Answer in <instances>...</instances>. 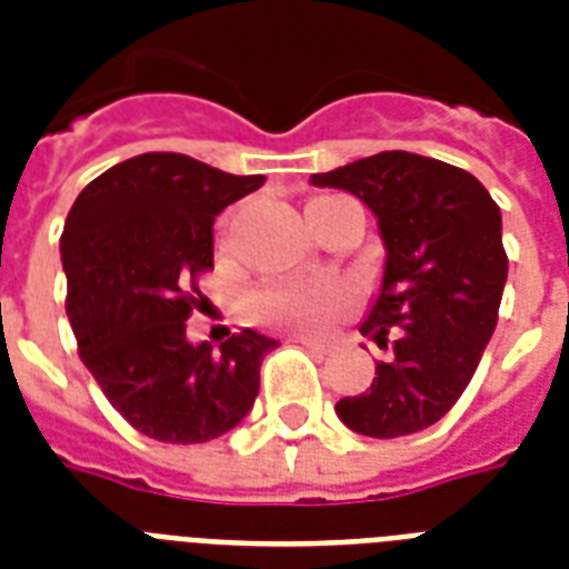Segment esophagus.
<instances>
[{"mask_svg": "<svg viewBox=\"0 0 569 569\" xmlns=\"http://www.w3.org/2000/svg\"><path fill=\"white\" fill-rule=\"evenodd\" d=\"M301 346L316 351V355H328L330 348H333V342H328V339H301Z\"/></svg>", "mask_w": 569, "mask_h": 569, "instance_id": "1", "label": "esophagus"}]
</instances>
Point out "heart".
I'll list each match as a JSON object with an SVG mask.
<instances>
[{"mask_svg":"<svg viewBox=\"0 0 569 569\" xmlns=\"http://www.w3.org/2000/svg\"><path fill=\"white\" fill-rule=\"evenodd\" d=\"M351 303L339 283H277L248 298L250 316L271 328H319Z\"/></svg>","mask_w":569,"mask_h":569,"instance_id":"obj_1","label":"heart"}]
</instances>
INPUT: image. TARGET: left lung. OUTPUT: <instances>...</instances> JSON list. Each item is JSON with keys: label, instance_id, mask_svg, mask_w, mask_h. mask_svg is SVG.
<instances>
[{"label": "left lung", "instance_id": "obj_1", "mask_svg": "<svg viewBox=\"0 0 569 569\" xmlns=\"http://www.w3.org/2000/svg\"><path fill=\"white\" fill-rule=\"evenodd\" d=\"M378 214L387 244L383 286L360 333L389 348L372 387L337 401L366 437H405L440 422L463 396L499 321L508 280L502 212L463 168L387 150L328 173Z\"/></svg>", "mask_w": 569, "mask_h": 569}]
</instances>
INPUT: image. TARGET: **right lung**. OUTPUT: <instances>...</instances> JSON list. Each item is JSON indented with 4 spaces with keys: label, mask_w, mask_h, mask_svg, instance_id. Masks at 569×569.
Listing matches in <instances>:
<instances>
[{
    "label": "right lung",
    "mask_w": 569,
    "mask_h": 569,
    "mask_svg": "<svg viewBox=\"0 0 569 569\" xmlns=\"http://www.w3.org/2000/svg\"><path fill=\"white\" fill-rule=\"evenodd\" d=\"M262 173L232 177L182 153L114 164L76 197L61 232L67 319L109 405L159 442H206L248 416L274 339L241 330L191 346L186 321L212 268V223Z\"/></svg>",
    "instance_id": "add662e5"
}]
</instances>
